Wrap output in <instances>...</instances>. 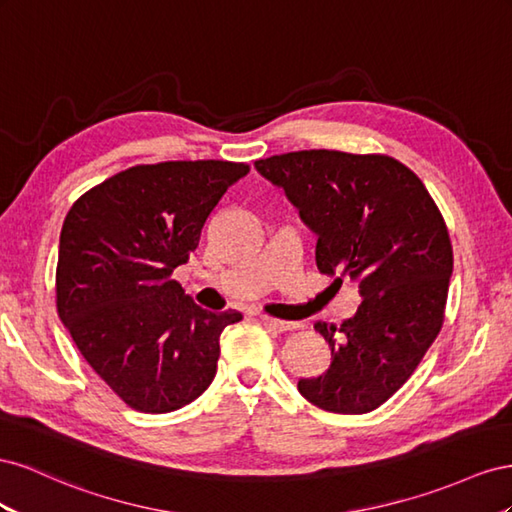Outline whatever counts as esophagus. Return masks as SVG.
<instances>
[{
	"mask_svg": "<svg viewBox=\"0 0 512 512\" xmlns=\"http://www.w3.org/2000/svg\"><path fill=\"white\" fill-rule=\"evenodd\" d=\"M261 321H264L266 326L274 328L276 332H287V330H296L298 324H294V321H283V319H274V317H268V315H261L259 317Z\"/></svg>",
	"mask_w": 512,
	"mask_h": 512,
	"instance_id": "1",
	"label": "esophagus"
}]
</instances>
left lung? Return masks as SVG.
<instances>
[{"mask_svg": "<svg viewBox=\"0 0 512 512\" xmlns=\"http://www.w3.org/2000/svg\"><path fill=\"white\" fill-rule=\"evenodd\" d=\"M255 169L315 233L319 272H347L362 298L339 328L317 321L330 367L298 390L321 410L367 414L407 382L442 328L452 274L444 218L418 175L390 156L302 150Z\"/></svg>", "mask_w": 512, "mask_h": 512, "instance_id": "obj_1", "label": "left lung"}]
</instances>
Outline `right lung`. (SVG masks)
<instances>
[{
	"mask_svg": "<svg viewBox=\"0 0 512 512\" xmlns=\"http://www.w3.org/2000/svg\"><path fill=\"white\" fill-rule=\"evenodd\" d=\"M248 171L227 160L139 165L92 188L64 218L57 313L90 367L137 412L195 401L216 375L223 330L242 319L201 309L169 276Z\"/></svg>",
	"mask_w": 512,
	"mask_h": 512,
	"instance_id": "right-lung-1",
	"label": "right lung"
}]
</instances>
